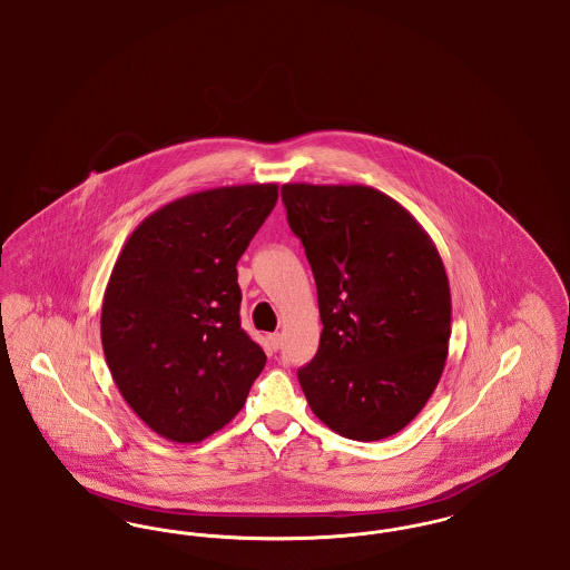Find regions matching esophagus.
Masks as SVG:
<instances>
[{
  "instance_id": "obj_1",
  "label": "esophagus",
  "mask_w": 570,
  "mask_h": 570,
  "mask_svg": "<svg viewBox=\"0 0 570 570\" xmlns=\"http://www.w3.org/2000/svg\"><path fill=\"white\" fill-rule=\"evenodd\" d=\"M269 344H272L273 351H277L282 346V335L279 333H272L269 335Z\"/></svg>"
}]
</instances>
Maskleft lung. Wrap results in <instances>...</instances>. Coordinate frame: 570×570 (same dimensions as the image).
Listing matches in <instances>:
<instances>
[{
  "instance_id": "obj_1",
  "label": "left lung",
  "mask_w": 570,
  "mask_h": 570,
  "mask_svg": "<svg viewBox=\"0 0 570 570\" xmlns=\"http://www.w3.org/2000/svg\"><path fill=\"white\" fill-rule=\"evenodd\" d=\"M282 200L316 279L323 335L298 370L335 434H397L432 397L449 354L451 288L432 237L370 186L284 184Z\"/></svg>"
}]
</instances>
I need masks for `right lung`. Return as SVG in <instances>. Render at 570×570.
<instances>
[{
  "instance_id": "1",
  "label": "right lung",
  "mask_w": 570,
  "mask_h": 570,
  "mask_svg": "<svg viewBox=\"0 0 570 570\" xmlns=\"http://www.w3.org/2000/svg\"><path fill=\"white\" fill-rule=\"evenodd\" d=\"M275 203L277 184L181 196L136 226L112 267L100 321L110 376L170 442L230 423L265 367L239 323L237 263Z\"/></svg>"
}]
</instances>
